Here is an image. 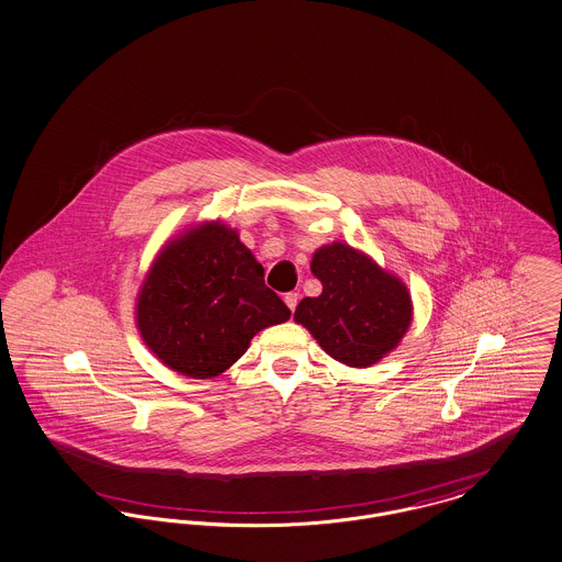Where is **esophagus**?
<instances>
[{
    "mask_svg": "<svg viewBox=\"0 0 562 562\" xmlns=\"http://www.w3.org/2000/svg\"><path fill=\"white\" fill-rule=\"evenodd\" d=\"M283 300H285L288 308L294 313V311H296V304H299V294H296V292H290V294H285V296H283Z\"/></svg>",
    "mask_w": 562,
    "mask_h": 562,
    "instance_id": "esophagus-1",
    "label": "esophagus"
}]
</instances>
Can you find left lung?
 <instances>
[{
	"mask_svg": "<svg viewBox=\"0 0 562 562\" xmlns=\"http://www.w3.org/2000/svg\"><path fill=\"white\" fill-rule=\"evenodd\" d=\"M311 272L322 281L317 299L300 300L294 322L319 347L351 369H369L398 347L413 319L407 285L347 243L313 254Z\"/></svg>",
	"mask_w": 562,
	"mask_h": 562,
	"instance_id": "left-lung-1",
	"label": "left lung"
}]
</instances>
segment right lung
<instances>
[{"instance_id": "right-lung-1", "label": "right lung", "mask_w": 562, "mask_h": 562, "mask_svg": "<svg viewBox=\"0 0 562 562\" xmlns=\"http://www.w3.org/2000/svg\"><path fill=\"white\" fill-rule=\"evenodd\" d=\"M290 315L263 285L262 263L220 220L170 238L136 294V328L150 353L191 379L224 373L251 338Z\"/></svg>"}]
</instances>
